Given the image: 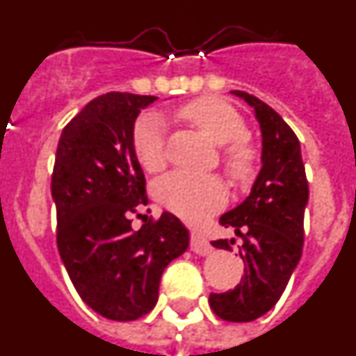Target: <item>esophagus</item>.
I'll return each instance as SVG.
<instances>
[{
  "label": "esophagus",
  "mask_w": 356,
  "mask_h": 356,
  "mask_svg": "<svg viewBox=\"0 0 356 356\" xmlns=\"http://www.w3.org/2000/svg\"><path fill=\"white\" fill-rule=\"evenodd\" d=\"M191 250L197 254H209L212 251V246H210V242L203 235L193 232L191 234Z\"/></svg>",
  "instance_id": "34e87169"
}]
</instances>
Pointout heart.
I'll return each instance as SVG.
<instances>
[{"label": "heart", "mask_w": 356, "mask_h": 356, "mask_svg": "<svg viewBox=\"0 0 356 356\" xmlns=\"http://www.w3.org/2000/svg\"><path fill=\"white\" fill-rule=\"evenodd\" d=\"M180 118L221 144V162L235 181H246L257 171L259 151L244 137L246 122L237 110L217 97H200L180 108ZM135 159L146 171L155 172L168 162L163 119L144 114L135 122L131 135ZM156 200L187 222H201L226 203V185L219 176H200L175 171L156 184Z\"/></svg>", "instance_id": "obj_1"}]
</instances>
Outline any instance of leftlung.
<instances>
[{
	"label": "left lung",
	"instance_id": "left-lung-1",
	"mask_svg": "<svg viewBox=\"0 0 356 356\" xmlns=\"http://www.w3.org/2000/svg\"><path fill=\"white\" fill-rule=\"evenodd\" d=\"M242 97L260 122L262 169L251 194L219 222L234 228L242 238L238 251L244 276L232 291L210 294V308L229 323H250L269 312L284 294L303 251V219L308 201V181L300 140L269 105L244 90ZM235 238L212 241V246L232 250Z\"/></svg>",
	"mask_w": 356,
	"mask_h": 356
}]
</instances>
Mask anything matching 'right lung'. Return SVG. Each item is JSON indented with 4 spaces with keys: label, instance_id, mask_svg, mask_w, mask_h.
<instances>
[{
    "label": "right lung",
    "instance_id": "right-lung-1",
    "mask_svg": "<svg viewBox=\"0 0 356 356\" xmlns=\"http://www.w3.org/2000/svg\"><path fill=\"white\" fill-rule=\"evenodd\" d=\"M155 99L128 92L94 97L65 124L56 147L58 253L81 300L112 321L151 312L163 269L188 246L187 228L169 212L131 228V216L147 203L131 135L140 110Z\"/></svg>",
    "mask_w": 356,
    "mask_h": 356
}]
</instances>
